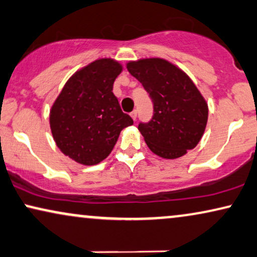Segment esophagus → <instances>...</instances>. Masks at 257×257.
Wrapping results in <instances>:
<instances>
[{
  "instance_id": "34e87169",
  "label": "esophagus",
  "mask_w": 257,
  "mask_h": 257,
  "mask_svg": "<svg viewBox=\"0 0 257 257\" xmlns=\"http://www.w3.org/2000/svg\"><path fill=\"white\" fill-rule=\"evenodd\" d=\"M130 115H131V118L133 119V120H136V119H137V111H136V109H135V111H132L131 114H130Z\"/></svg>"
}]
</instances>
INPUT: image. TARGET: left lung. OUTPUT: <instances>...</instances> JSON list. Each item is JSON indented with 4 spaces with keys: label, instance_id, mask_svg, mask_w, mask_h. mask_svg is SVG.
<instances>
[{
    "label": "left lung",
    "instance_id": "8db88e82",
    "mask_svg": "<svg viewBox=\"0 0 257 257\" xmlns=\"http://www.w3.org/2000/svg\"><path fill=\"white\" fill-rule=\"evenodd\" d=\"M128 72L142 82L153 102V116L138 130L149 149L165 159L196 148L208 122V104L185 72L161 58L130 61Z\"/></svg>",
    "mask_w": 257,
    "mask_h": 257
}]
</instances>
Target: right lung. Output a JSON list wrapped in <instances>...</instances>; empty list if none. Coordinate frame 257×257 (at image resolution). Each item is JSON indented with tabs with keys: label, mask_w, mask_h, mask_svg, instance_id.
I'll list each match as a JSON object with an SVG mask.
<instances>
[{
	"label": "right lung",
	"mask_w": 257,
	"mask_h": 257,
	"mask_svg": "<svg viewBox=\"0 0 257 257\" xmlns=\"http://www.w3.org/2000/svg\"><path fill=\"white\" fill-rule=\"evenodd\" d=\"M122 66L99 59L67 80L49 113L53 138L65 156L82 165L104 161L121 130L133 124L113 94V84Z\"/></svg>",
	"instance_id": "add662e5"
}]
</instances>
